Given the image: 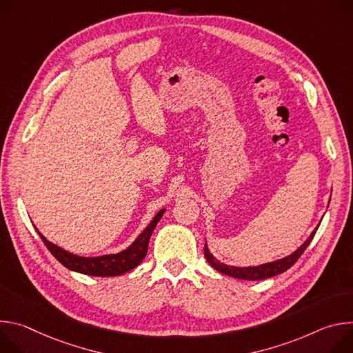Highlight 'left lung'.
Masks as SVG:
<instances>
[{
  "instance_id": "8db88e82",
  "label": "left lung",
  "mask_w": 353,
  "mask_h": 353,
  "mask_svg": "<svg viewBox=\"0 0 353 353\" xmlns=\"http://www.w3.org/2000/svg\"><path fill=\"white\" fill-rule=\"evenodd\" d=\"M319 226H320V223L314 228V230L310 233L307 240L303 244H301L297 250H294L292 254H289V256H286L283 259L271 261V263L260 264V265H253V267L226 265L225 263H221L218 259H215L211 254V251H210L208 244H207V240H205V247H204V254H205V259L210 263V265L214 267L221 274H225V275H229V276H233V278H237V279H244V281H261V279H267V278L279 275V274L285 272L286 270H289L299 260V257L303 254V251L307 248V245L313 240Z\"/></svg>"
}]
</instances>
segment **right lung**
<instances>
[{"mask_svg": "<svg viewBox=\"0 0 353 353\" xmlns=\"http://www.w3.org/2000/svg\"><path fill=\"white\" fill-rule=\"evenodd\" d=\"M165 211L166 208L161 210L154 216V219L150 221V223L141 232V234L127 248L120 251V253L103 254L97 257H83L70 253V251L61 248L60 245L48 241L36 226L34 229L39 233L43 243L46 244V247L50 250V253H52L65 268L90 276H119L138 267L141 261L145 259L150 234H152Z\"/></svg>", "mask_w": 353, "mask_h": 353, "instance_id": "1", "label": "right lung"}]
</instances>
